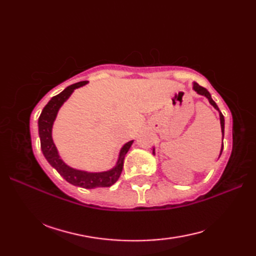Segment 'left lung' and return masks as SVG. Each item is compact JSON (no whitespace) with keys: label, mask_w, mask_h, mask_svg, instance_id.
I'll use <instances>...</instances> for the list:
<instances>
[{"label":"left lung","mask_w":256,"mask_h":256,"mask_svg":"<svg viewBox=\"0 0 256 256\" xmlns=\"http://www.w3.org/2000/svg\"><path fill=\"white\" fill-rule=\"evenodd\" d=\"M194 90L197 92L198 94H201V96H204L206 99L209 100V102H210V104L214 106L216 110H218L219 111V114H220V123H221V132H222V146H221V150H220V155L222 154V150H224V114H222L221 112H220V110H219V108H218V106L216 104V102L212 100V98H211V94H209V91L206 90V88H204V86H199L198 84H196V82H194ZM153 154H155V152L153 150Z\"/></svg>","instance_id":"left-lung-1"}]
</instances>
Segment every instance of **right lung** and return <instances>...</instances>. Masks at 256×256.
Instances as JSON below:
<instances>
[{
    "mask_svg": "<svg viewBox=\"0 0 256 256\" xmlns=\"http://www.w3.org/2000/svg\"><path fill=\"white\" fill-rule=\"evenodd\" d=\"M86 84H88V81H80V82L67 86L60 94L52 96L50 101L42 108L40 118H38V133H40V148L47 162L72 184L86 189L110 187L114 182H116L118 177L121 176L124 157L126 155L130 148H131V145L133 144V140H130V142L123 145V148L120 150L116 165L112 170L101 172H89L74 170V168L69 167L67 164H64V162L58 154L56 145L54 143L52 136V124L57 116L59 108L64 104V102L72 96L74 89Z\"/></svg>",
    "mask_w": 256,
    "mask_h": 256,
    "instance_id": "obj_1",
    "label": "right lung"
}]
</instances>
